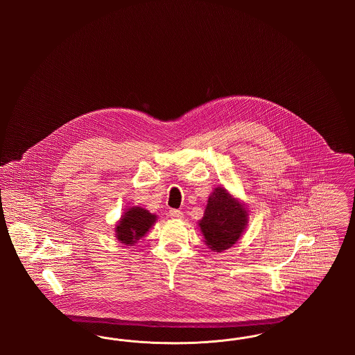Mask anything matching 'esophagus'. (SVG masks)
I'll list each match as a JSON object with an SVG mask.
<instances>
[{
    "mask_svg": "<svg viewBox=\"0 0 355 355\" xmlns=\"http://www.w3.org/2000/svg\"><path fill=\"white\" fill-rule=\"evenodd\" d=\"M170 218H174V220H182L184 218V213L181 210H175V209H171L169 211Z\"/></svg>",
    "mask_w": 355,
    "mask_h": 355,
    "instance_id": "34e87169",
    "label": "esophagus"
}]
</instances>
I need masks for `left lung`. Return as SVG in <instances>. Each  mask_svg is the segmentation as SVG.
<instances>
[{"label": "left lung", "mask_w": 355, "mask_h": 355, "mask_svg": "<svg viewBox=\"0 0 355 355\" xmlns=\"http://www.w3.org/2000/svg\"><path fill=\"white\" fill-rule=\"evenodd\" d=\"M249 222L246 205L217 186L209 196L203 217L198 220L206 246L213 252H225L236 245Z\"/></svg>", "instance_id": "8db88e82"}]
</instances>
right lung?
I'll return each mask as SVG.
<instances>
[{"label": "right lung", "instance_id": "right-lung-1", "mask_svg": "<svg viewBox=\"0 0 355 355\" xmlns=\"http://www.w3.org/2000/svg\"><path fill=\"white\" fill-rule=\"evenodd\" d=\"M157 220V216L149 210L133 206L125 210L116 225V236L121 243L126 246H135V243L145 236Z\"/></svg>", "mask_w": 355, "mask_h": 355}]
</instances>
